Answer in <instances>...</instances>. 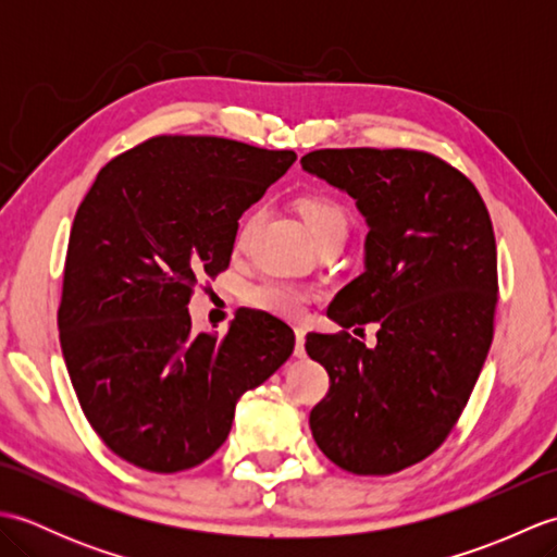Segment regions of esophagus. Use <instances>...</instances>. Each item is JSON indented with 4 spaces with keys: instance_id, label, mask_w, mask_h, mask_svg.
I'll return each instance as SVG.
<instances>
[{
    "instance_id": "esophagus-1",
    "label": "esophagus",
    "mask_w": 557,
    "mask_h": 557,
    "mask_svg": "<svg viewBox=\"0 0 557 557\" xmlns=\"http://www.w3.org/2000/svg\"><path fill=\"white\" fill-rule=\"evenodd\" d=\"M294 335H297V345H294V357H306V349H304V342H306V330L297 327L294 330Z\"/></svg>"
}]
</instances>
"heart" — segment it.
<instances>
[{"label":"heart","mask_w":557,"mask_h":557,"mask_svg":"<svg viewBox=\"0 0 557 557\" xmlns=\"http://www.w3.org/2000/svg\"><path fill=\"white\" fill-rule=\"evenodd\" d=\"M294 208L306 222V227L313 234L315 242H323L327 236H345L349 230V212L345 203L327 191H304L294 200ZM258 222V212H248L236 230V248H244ZM244 301L251 309L265 311L280 318H299L311 301V292L294 282L285 280H263L244 292Z\"/></svg>","instance_id":"heart-1"}]
</instances>
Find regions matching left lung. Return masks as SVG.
<instances>
[{"label": "left lung", "instance_id": "left-lung-1", "mask_svg": "<svg viewBox=\"0 0 557 557\" xmlns=\"http://www.w3.org/2000/svg\"><path fill=\"white\" fill-rule=\"evenodd\" d=\"M301 168L347 191L369 222L366 270L330 304L342 333L306 335L330 375L311 409L323 455L387 476L433 455L465 411L493 342L498 251L476 186L437 156L325 148ZM379 325L369 350L347 326Z\"/></svg>", "mask_w": 557, "mask_h": 557}]
</instances>
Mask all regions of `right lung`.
Listing matches in <instances>:
<instances>
[{
  "mask_svg": "<svg viewBox=\"0 0 557 557\" xmlns=\"http://www.w3.org/2000/svg\"><path fill=\"white\" fill-rule=\"evenodd\" d=\"M297 160L218 136H156L98 172L69 234L57 325L78 405L132 465L176 474L227 441L234 407L289 359L280 318L194 333L188 301L230 268L242 212Z\"/></svg>",
  "mask_w": 557,
  "mask_h": 557,
  "instance_id": "add662e5",
  "label": "right lung"
}]
</instances>
